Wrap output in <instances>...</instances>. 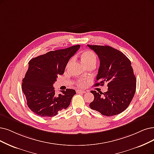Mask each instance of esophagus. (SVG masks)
<instances>
[{
    "label": "esophagus",
    "instance_id": "esophagus-1",
    "mask_svg": "<svg viewBox=\"0 0 154 154\" xmlns=\"http://www.w3.org/2000/svg\"><path fill=\"white\" fill-rule=\"evenodd\" d=\"M76 92L78 94H85L86 93V91L84 90H77Z\"/></svg>",
    "mask_w": 154,
    "mask_h": 154
}]
</instances>
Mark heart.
Returning <instances> with one entry per match:
<instances>
[{
  "label": "heart",
  "instance_id": "obj_1",
  "mask_svg": "<svg viewBox=\"0 0 154 154\" xmlns=\"http://www.w3.org/2000/svg\"><path fill=\"white\" fill-rule=\"evenodd\" d=\"M81 58L83 63L85 66H88L89 64H96L97 57L95 56V54L91 51L87 50L83 51L81 55ZM72 59H70L68 62H67V66H69V65L72 63ZM77 84L78 86L82 87L85 84V82L82 80H79L77 82Z\"/></svg>",
  "mask_w": 154,
  "mask_h": 154
}]
</instances>
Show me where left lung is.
Masks as SVG:
<instances>
[{
  "mask_svg": "<svg viewBox=\"0 0 154 154\" xmlns=\"http://www.w3.org/2000/svg\"><path fill=\"white\" fill-rule=\"evenodd\" d=\"M100 59L95 86L107 83L106 92L91 91L94 100L90 107L103 116H112L123 112L131 103L136 91V78L131 63L121 51L108 45H87Z\"/></svg>",
  "mask_w": 154,
  "mask_h": 154,
  "instance_id": "8db88e82",
  "label": "left lung"
}]
</instances>
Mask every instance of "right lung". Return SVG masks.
<instances>
[{"mask_svg":"<svg viewBox=\"0 0 154 154\" xmlns=\"http://www.w3.org/2000/svg\"><path fill=\"white\" fill-rule=\"evenodd\" d=\"M80 45L50 51L31 59L23 79L22 90L27 105L35 114L42 117H52L69 107L76 91L72 89L60 91L56 95L53 87L59 75H63L70 58Z\"/></svg>","mask_w":154,"mask_h":154,"instance_id":"add662e5","label":"right lung"}]
</instances>
